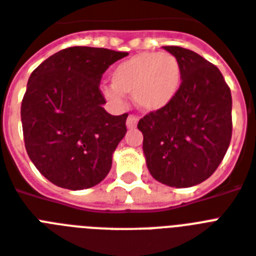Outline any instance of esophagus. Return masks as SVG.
Here are the masks:
<instances>
[{
    "label": "esophagus",
    "instance_id": "esophagus-1",
    "mask_svg": "<svg viewBox=\"0 0 256 256\" xmlns=\"http://www.w3.org/2000/svg\"><path fill=\"white\" fill-rule=\"evenodd\" d=\"M138 124V118L136 116H128V120H126V126L128 128H134Z\"/></svg>",
    "mask_w": 256,
    "mask_h": 256
}]
</instances>
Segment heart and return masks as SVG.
<instances>
[{"label":"heart","mask_w":256,"mask_h":256,"mask_svg":"<svg viewBox=\"0 0 256 256\" xmlns=\"http://www.w3.org/2000/svg\"><path fill=\"white\" fill-rule=\"evenodd\" d=\"M180 78L182 69L174 56L144 52L114 68L112 86H104V94L112 104H120L124 94L132 92L136 108L144 112H156L172 102L180 86Z\"/></svg>","instance_id":"1"}]
</instances>
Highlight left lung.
Returning <instances> with one entry per match:
<instances>
[{
    "label": "left lung",
    "mask_w": 256,
    "mask_h": 256,
    "mask_svg": "<svg viewBox=\"0 0 256 256\" xmlns=\"http://www.w3.org/2000/svg\"><path fill=\"white\" fill-rule=\"evenodd\" d=\"M178 60L182 84L168 108L138 122L152 178L166 186H196L212 175L232 134L230 88L215 65L192 50L164 46Z\"/></svg>",
    "instance_id": "obj_1"
}]
</instances>
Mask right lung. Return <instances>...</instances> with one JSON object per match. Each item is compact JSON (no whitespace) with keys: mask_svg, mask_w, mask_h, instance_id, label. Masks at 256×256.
Listing matches in <instances>:
<instances>
[{"mask_svg":"<svg viewBox=\"0 0 256 256\" xmlns=\"http://www.w3.org/2000/svg\"><path fill=\"white\" fill-rule=\"evenodd\" d=\"M124 52L74 46L42 62L21 104L28 156L46 179L69 190L102 182L126 134L128 114L112 116L100 90L102 74Z\"/></svg>","mask_w":256,"mask_h":256,"instance_id":"1","label":"right lung"}]
</instances>
